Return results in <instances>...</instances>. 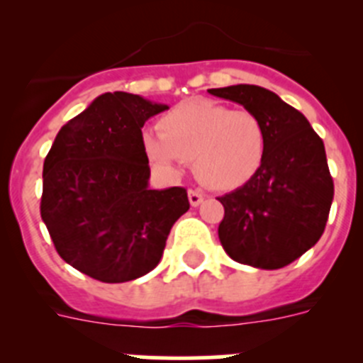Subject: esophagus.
Here are the masks:
<instances>
[{"instance_id": "34e87169", "label": "esophagus", "mask_w": 363, "mask_h": 363, "mask_svg": "<svg viewBox=\"0 0 363 363\" xmlns=\"http://www.w3.org/2000/svg\"><path fill=\"white\" fill-rule=\"evenodd\" d=\"M203 194H201V192H198V191H189V201H191V205L192 207H198V205L201 203V201H203Z\"/></svg>"}]
</instances>
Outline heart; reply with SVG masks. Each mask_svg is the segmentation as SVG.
<instances>
[{"mask_svg": "<svg viewBox=\"0 0 363 363\" xmlns=\"http://www.w3.org/2000/svg\"><path fill=\"white\" fill-rule=\"evenodd\" d=\"M147 158L165 172L178 174L179 163L192 162L201 184L218 191L243 185L262 167L265 129L255 112L229 111L211 99L192 98L160 120V133L142 138Z\"/></svg>", "mask_w": 363, "mask_h": 363, "instance_id": "obj_1", "label": "heart"}]
</instances>
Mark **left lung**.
Segmentation results:
<instances>
[{"mask_svg":"<svg viewBox=\"0 0 363 363\" xmlns=\"http://www.w3.org/2000/svg\"><path fill=\"white\" fill-rule=\"evenodd\" d=\"M255 112L265 129L262 167L242 187L220 196L218 236L227 255L256 269H281L307 252L325 229L335 185L325 147L307 118L258 85L209 89Z\"/></svg>","mask_w":363,"mask_h":363,"instance_id":"8db88e82","label":"left lung"}]
</instances>
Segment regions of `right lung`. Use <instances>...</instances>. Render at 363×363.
I'll return each instance as SVG.
<instances>
[{
    "label": "right lung",
    "mask_w": 363,
    "mask_h": 363,
    "mask_svg": "<svg viewBox=\"0 0 363 363\" xmlns=\"http://www.w3.org/2000/svg\"><path fill=\"white\" fill-rule=\"evenodd\" d=\"M129 92H105L63 125L43 163L41 220L57 255L105 284L143 277L189 211L182 187L150 189L142 127L167 111Z\"/></svg>",
    "instance_id": "1"
}]
</instances>
